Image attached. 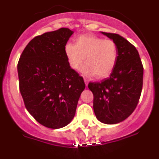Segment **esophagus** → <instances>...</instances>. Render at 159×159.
Returning <instances> with one entry per match:
<instances>
[{
  "label": "esophagus",
  "instance_id": "34e87169",
  "mask_svg": "<svg viewBox=\"0 0 159 159\" xmlns=\"http://www.w3.org/2000/svg\"><path fill=\"white\" fill-rule=\"evenodd\" d=\"M84 83H85V85H86V86H88V79H84Z\"/></svg>",
  "mask_w": 159,
  "mask_h": 159
}]
</instances>
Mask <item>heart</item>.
<instances>
[{"mask_svg": "<svg viewBox=\"0 0 159 159\" xmlns=\"http://www.w3.org/2000/svg\"><path fill=\"white\" fill-rule=\"evenodd\" d=\"M64 54L70 67L78 70L84 62L82 71L87 76H108L117 64L119 49L116 43L92 34H84L75 39V43L67 42Z\"/></svg>", "mask_w": 159, "mask_h": 159, "instance_id": "1", "label": "heart"}]
</instances>
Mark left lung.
<instances>
[{
    "mask_svg": "<svg viewBox=\"0 0 159 159\" xmlns=\"http://www.w3.org/2000/svg\"><path fill=\"white\" fill-rule=\"evenodd\" d=\"M102 33L117 44V64L109 78L89 83L88 88L93 93L98 120L116 124L128 118L137 107L143 88V66L137 49L128 40L116 33Z\"/></svg>",
    "mask_w": 159,
    "mask_h": 159,
    "instance_id": "1",
    "label": "left lung"
}]
</instances>
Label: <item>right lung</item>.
<instances>
[{
  "label": "right lung",
  "instance_id": "obj_1",
  "mask_svg": "<svg viewBox=\"0 0 159 159\" xmlns=\"http://www.w3.org/2000/svg\"><path fill=\"white\" fill-rule=\"evenodd\" d=\"M73 31L67 28L45 32L27 44L17 64L20 92L25 107L46 127L67 126L75 116L84 79L71 68L64 45Z\"/></svg>",
  "mask_w": 159,
  "mask_h": 159
}]
</instances>
